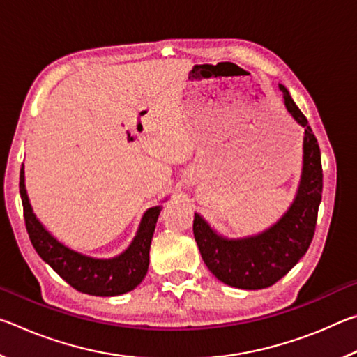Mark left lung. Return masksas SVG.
Returning a JSON list of instances; mask_svg holds the SVG:
<instances>
[{
	"label": "left lung",
	"mask_w": 357,
	"mask_h": 357,
	"mask_svg": "<svg viewBox=\"0 0 357 357\" xmlns=\"http://www.w3.org/2000/svg\"><path fill=\"white\" fill-rule=\"evenodd\" d=\"M280 89L291 116L305 128L304 168L294 203L282 219L258 236L228 241L209 228L200 215L193 219V236L208 269L225 285L261 289L274 285L309 250L315 234L323 193L321 153L309 121L285 86Z\"/></svg>",
	"instance_id": "1"
}]
</instances>
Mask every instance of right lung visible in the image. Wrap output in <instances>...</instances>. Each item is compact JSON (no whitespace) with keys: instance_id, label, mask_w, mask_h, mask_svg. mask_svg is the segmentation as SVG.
<instances>
[{"instance_id":"1","label":"right lung","mask_w":357,"mask_h":357,"mask_svg":"<svg viewBox=\"0 0 357 357\" xmlns=\"http://www.w3.org/2000/svg\"><path fill=\"white\" fill-rule=\"evenodd\" d=\"M20 170V197L29 241L52 269L77 291L91 296H118L134 289L148 273L149 247L160 208H151L143 215L134 243L123 255L96 259L68 249L50 236L36 219L25 190V174Z\"/></svg>"}]
</instances>
